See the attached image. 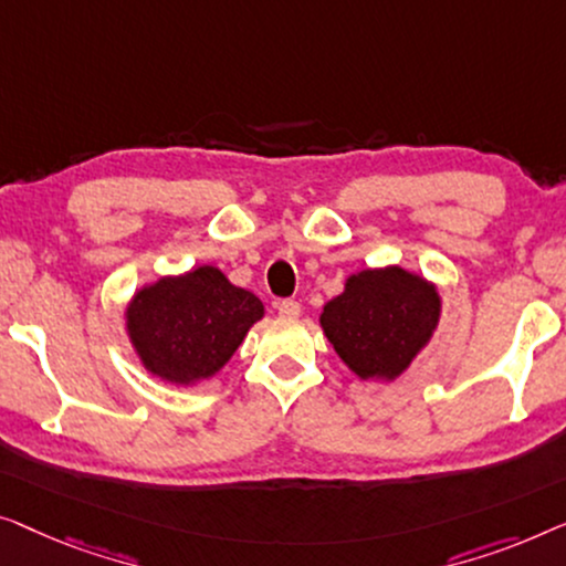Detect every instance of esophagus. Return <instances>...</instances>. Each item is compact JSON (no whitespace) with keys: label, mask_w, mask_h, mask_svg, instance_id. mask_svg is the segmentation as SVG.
<instances>
[{"label":"esophagus","mask_w":566,"mask_h":566,"mask_svg":"<svg viewBox=\"0 0 566 566\" xmlns=\"http://www.w3.org/2000/svg\"><path fill=\"white\" fill-rule=\"evenodd\" d=\"M276 310H280L282 317H297L302 307H300L297 300H280V302H276Z\"/></svg>","instance_id":"1"}]
</instances>
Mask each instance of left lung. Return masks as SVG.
<instances>
[{
  "label": "left lung",
  "instance_id": "obj_1",
  "mask_svg": "<svg viewBox=\"0 0 566 566\" xmlns=\"http://www.w3.org/2000/svg\"><path fill=\"white\" fill-rule=\"evenodd\" d=\"M439 310L433 284L400 266L369 269L323 307L321 325L361 379L397 377L431 338Z\"/></svg>",
  "mask_w": 566,
  "mask_h": 566
}]
</instances>
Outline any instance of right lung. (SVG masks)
Segmentation results:
<instances>
[{
	"label": "right lung",
	"instance_id": "right-lung-1",
	"mask_svg": "<svg viewBox=\"0 0 566 566\" xmlns=\"http://www.w3.org/2000/svg\"><path fill=\"white\" fill-rule=\"evenodd\" d=\"M261 315L256 294L230 284L220 269L200 266L135 294L127 331L146 369L189 385L212 377Z\"/></svg>",
	"mask_w": 566,
	"mask_h": 566
}]
</instances>
